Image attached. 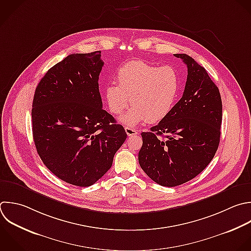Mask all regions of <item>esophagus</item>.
I'll list each match as a JSON object with an SVG mask.
<instances>
[{
	"label": "esophagus",
	"instance_id": "34e87169",
	"mask_svg": "<svg viewBox=\"0 0 251 251\" xmlns=\"http://www.w3.org/2000/svg\"><path fill=\"white\" fill-rule=\"evenodd\" d=\"M125 129H126V134H127L128 136L137 135V133H138V131H137L136 129H134V128H131V127H129V126H126Z\"/></svg>",
	"mask_w": 251,
	"mask_h": 251
}]
</instances>
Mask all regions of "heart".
<instances>
[{
	"label": "heart",
	"mask_w": 251,
	"mask_h": 251,
	"mask_svg": "<svg viewBox=\"0 0 251 251\" xmlns=\"http://www.w3.org/2000/svg\"><path fill=\"white\" fill-rule=\"evenodd\" d=\"M118 85L111 83L105 88L109 110L121 115L128 106L132 107L120 118L126 126L139 123H156L166 118L173 110L180 89V79L172 67L148 64L144 61H131L123 65L117 72Z\"/></svg>",
	"instance_id": "1"
}]
</instances>
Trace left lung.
I'll return each instance as SVG.
<instances>
[{
    "instance_id": "left-lung-1",
    "label": "left lung",
    "mask_w": 251,
    "mask_h": 251,
    "mask_svg": "<svg viewBox=\"0 0 251 251\" xmlns=\"http://www.w3.org/2000/svg\"><path fill=\"white\" fill-rule=\"evenodd\" d=\"M175 57L187 67L182 97L151 131L141 133L138 153L145 174L168 187L192 179L209 165L219 146L222 124L221 95L206 70L186 54Z\"/></svg>"
}]
</instances>
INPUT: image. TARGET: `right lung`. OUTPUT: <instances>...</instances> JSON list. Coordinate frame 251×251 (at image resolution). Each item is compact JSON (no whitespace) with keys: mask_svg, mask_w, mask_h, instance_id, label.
Returning a JSON list of instances; mask_svg holds the SVG:
<instances>
[{"mask_svg":"<svg viewBox=\"0 0 251 251\" xmlns=\"http://www.w3.org/2000/svg\"><path fill=\"white\" fill-rule=\"evenodd\" d=\"M103 66L101 51L69 55L45 74L33 98L37 153L56 176L77 186L101 178L126 139L123 126L103 110Z\"/></svg>","mask_w":251,"mask_h":251,"instance_id":"right-lung-1","label":"right lung"}]
</instances>
